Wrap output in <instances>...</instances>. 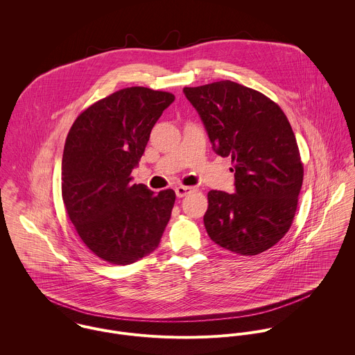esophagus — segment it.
Masks as SVG:
<instances>
[{"label": "esophagus", "instance_id": "esophagus-1", "mask_svg": "<svg viewBox=\"0 0 355 355\" xmlns=\"http://www.w3.org/2000/svg\"><path fill=\"white\" fill-rule=\"evenodd\" d=\"M191 191H193V189H191V187H187V186H178V187L175 189V193H176L178 198H183V197H186L187 194H190Z\"/></svg>", "mask_w": 355, "mask_h": 355}]
</instances>
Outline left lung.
I'll list each match as a JSON object with an SVG mask.
<instances>
[{"label":"left lung","mask_w":355,"mask_h":355,"mask_svg":"<svg viewBox=\"0 0 355 355\" xmlns=\"http://www.w3.org/2000/svg\"><path fill=\"white\" fill-rule=\"evenodd\" d=\"M183 93L198 112L213 150L231 155L234 194L211 190L203 223L218 246L242 255L270 249L290 230L304 180L293 128L263 94L231 80Z\"/></svg>","instance_id":"1"}]
</instances>
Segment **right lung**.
Here are the masks:
<instances>
[{"instance_id": "1", "label": "right lung", "mask_w": 355, "mask_h": 355, "mask_svg": "<svg viewBox=\"0 0 355 355\" xmlns=\"http://www.w3.org/2000/svg\"><path fill=\"white\" fill-rule=\"evenodd\" d=\"M175 96L148 87L119 90L73 123L61 162V191L83 243L103 261L130 265L154 252L171 218L175 191L154 194L130 176Z\"/></svg>"}]
</instances>
